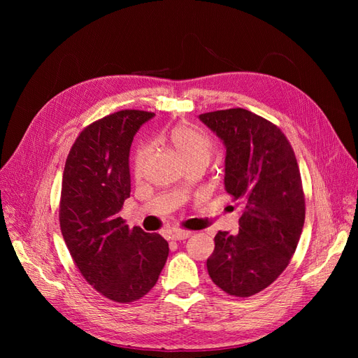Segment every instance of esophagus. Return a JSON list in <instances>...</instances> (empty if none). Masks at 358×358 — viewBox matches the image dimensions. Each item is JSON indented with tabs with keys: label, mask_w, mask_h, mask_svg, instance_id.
<instances>
[{
	"label": "esophagus",
	"mask_w": 358,
	"mask_h": 358,
	"mask_svg": "<svg viewBox=\"0 0 358 358\" xmlns=\"http://www.w3.org/2000/svg\"><path fill=\"white\" fill-rule=\"evenodd\" d=\"M169 236L171 237L173 241H185L191 236V233L189 231H182V230H171L169 233Z\"/></svg>",
	"instance_id": "esophagus-1"
}]
</instances>
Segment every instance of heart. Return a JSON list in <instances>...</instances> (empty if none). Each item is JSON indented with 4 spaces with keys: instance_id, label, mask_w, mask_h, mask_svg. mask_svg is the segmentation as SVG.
Listing matches in <instances>:
<instances>
[{
    "instance_id": "heart-1",
    "label": "heart",
    "mask_w": 358,
    "mask_h": 358,
    "mask_svg": "<svg viewBox=\"0 0 358 358\" xmlns=\"http://www.w3.org/2000/svg\"><path fill=\"white\" fill-rule=\"evenodd\" d=\"M171 148L183 162V166L188 162H203L206 166L215 152V145L209 136L199 131L189 125H176L169 134ZM148 149L140 148L134 158L136 173H142L148 159Z\"/></svg>"
}]
</instances>
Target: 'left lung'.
<instances>
[{"label": "left lung", "instance_id": "obj_1", "mask_svg": "<svg viewBox=\"0 0 358 358\" xmlns=\"http://www.w3.org/2000/svg\"><path fill=\"white\" fill-rule=\"evenodd\" d=\"M199 117L222 140L224 187L243 203L239 233H216L208 272L230 296H254L284 272L305 224L296 155L276 125L246 109Z\"/></svg>", "mask_w": 358, "mask_h": 358}]
</instances>
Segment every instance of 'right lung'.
Masks as SVG:
<instances>
[{"label": "right lung", "mask_w": 358, "mask_h": 358, "mask_svg": "<svg viewBox=\"0 0 358 358\" xmlns=\"http://www.w3.org/2000/svg\"><path fill=\"white\" fill-rule=\"evenodd\" d=\"M155 113L121 110L86 127L70 150L62 176L59 224L83 278L107 299L134 301L152 289L169 243L119 216L131 192L129 148Z\"/></svg>", "instance_id": "right-lung-1"}]
</instances>
